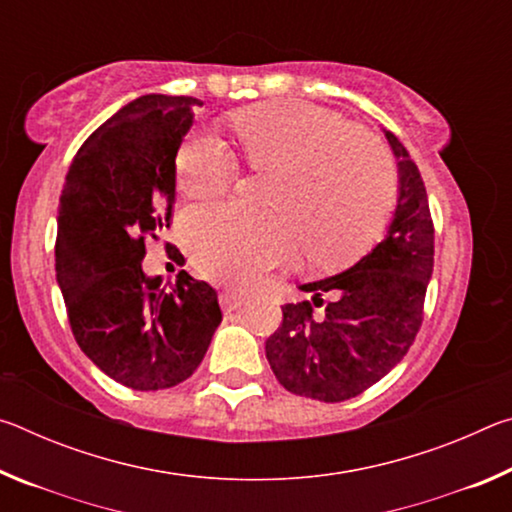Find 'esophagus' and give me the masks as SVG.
Segmentation results:
<instances>
[{
    "label": "esophagus",
    "instance_id": "esophagus-1",
    "mask_svg": "<svg viewBox=\"0 0 512 512\" xmlns=\"http://www.w3.org/2000/svg\"><path fill=\"white\" fill-rule=\"evenodd\" d=\"M246 305V298L239 296L235 291H223L221 293V307L225 314H232V311H237Z\"/></svg>",
    "mask_w": 512,
    "mask_h": 512
}]
</instances>
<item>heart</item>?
Instances as JSON below:
<instances>
[{
  "label": "heart",
  "mask_w": 512,
  "mask_h": 512,
  "mask_svg": "<svg viewBox=\"0 0 512 512\" xmlns=\"http://www.w3.org/2000/svg\"><path fill=\"white\" fill-rule=\"evenodd\" d=\"M241 167L273 176L266 219L248 221L228 205L183 216V239L207 275L253 287L300 253L309 271L334 273L368 253L395 198L391 158L375 137L336 112L302 101H264L228 117ZM235 167L210 135L189 133L176 153V187L185 198L228 192Z\"/></svg>",
  "instance_id": "heart-1"
}]
</instances>
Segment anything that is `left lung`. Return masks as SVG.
<instances>
[{"label":"left lung","instance_id":"left-lung-1","mask_svg":"<svg viewBox=\"0 0 512 512\" xmlns=\"http://www.w3.org/2000/svg\"><path fill=\"white\" fill-rule=\"evenodd\" d=\"M386 137L400 158V198L386 239L350 271L302 284L314 298L284 305L264 345L289 393L320 402L357 397L404 359L422 327L433 219L418 164L393 133Z\"/></svg>","mask_w":512,"mask_h":512}]
</instances>
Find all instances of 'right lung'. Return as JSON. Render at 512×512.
<instances>
[{"instance_id": "1", "label": "right lung", "mask_w": 512, "mask_h": 512, "mask_svg": "<svg viewBox=\"0 0 512 512\" xmlns=\"http://www.w3.org/2000/svg\"><path fill=\"white\" fill-rule=\"evenodd\" d=\"M196 106L164 94L131 101L83 142L60 192L56 277L69 327L79 348L133 391L192 377L223 318L207 282L183 271L164 291L142 271L146 239L171 225L176 153Z\"/></svg>"}]
</instances>
